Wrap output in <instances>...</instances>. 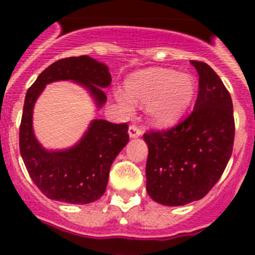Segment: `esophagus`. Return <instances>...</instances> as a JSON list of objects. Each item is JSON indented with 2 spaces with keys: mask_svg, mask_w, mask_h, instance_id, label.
Listing matches in <instances>:
<instances>
[{
  "mask_svg": "<svg viewBox=\"0 0 255 255\" xmlns=\"http://www.w3.org/2000/svg\"><path fill=\"white\" fill-rule=\"evenodd\" d=\"M141 133H143V131H141L137 126H135V124H132V126H129V128H128V135H129V137H132V139L139 137V136H141Z\"/></svg>",
  "mask_w": 255,
  "mask_h": 255,
  "instance_id": "34e87169",
  "label": "esophagus"
}]
</instances>
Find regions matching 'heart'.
Here are the masks:
<instances>
[{
    "mask_svg": "<svg viewBox=\"0 0 255 255\" xmlns=\"http://www.w3.org/2000/svg\"><path fill=\"white\" fill-rule=\"evenodd\" d=\"M127 91L116 90L115 98L126 112L133 110V100L148 103V116L157 124L172 123L185 111L196 92L190 74L165 69H149L128 81Z\"/></svg>",
    "mask_w": 255,
    "mask_h": 255,
    "instance_id": "b5f03b06",
    "label": "heart"
}]
</instances>
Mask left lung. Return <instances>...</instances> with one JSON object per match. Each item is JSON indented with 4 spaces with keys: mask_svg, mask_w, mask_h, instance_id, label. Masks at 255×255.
<instances>
[{
    "mask_svg": "<svg viewBox=\"0 0 255 255\" xmlns=\"http://www.w3.org/2000/svg\"><path fill=\"white\" fill-rule=\"evenodd\" d=\"M190 63L200 78L192 114L172 128L143 136L148 145L147 192L161 205L181 206L201 200L220 180L233 152L229 91L209 65Z\"/></svg>",
    "mask_w": 255,
    "mask_h": 255,
    "instance_id": "1",
    "label": "left lung"
}]
</instances>
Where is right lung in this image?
Here are the masks:
<instances>
[{"label":"right lung","instance_id":"obj_1","mask_svg":"<svg viewBox=\"0 0 255 255\" xmlns=\"http://www.w3.org/2000/svg\"><path fill=\"white\" fill-rule=\"evenodd\" d=\"M59 81L86 88L99 110L107 100L103 88L111 85V74L104 63L88 55L59 59L43 70L26 92L19 151L30 177L46 197L83 205L99 200L106 192L111 164L129 140L128 126L94 119L73 147L58 151L43 148L34 135V104L46 86Z\"/></svg>","mask_w":255,"mask_h":255}]
</instances>
